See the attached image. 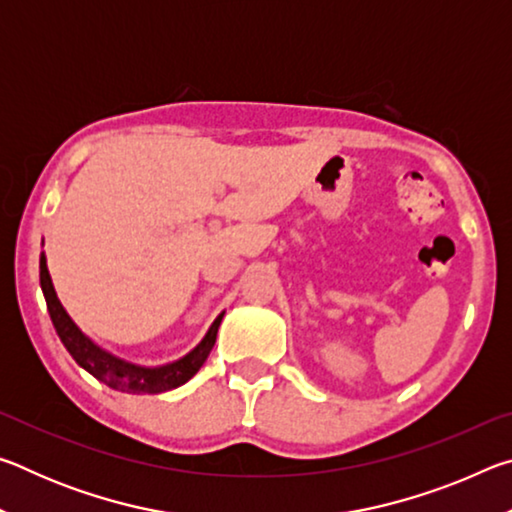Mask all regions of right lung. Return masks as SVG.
<instances>
[{
	"instance_id": "obj_1",
	"label": "right lung",
	"mask_w": 512,
	"mask_h": 512,
	"mask_svg": "<svg viewBox=\"0 0 512 512\" xmlns=\"http://www.w3.org/2000/svg\"><path fill=\"white\" fill-rule=\"evenodd\" d=\"M40 287L45 293L47 309L51 316V323H54L60 341L72 354L74 361L79 363L81 368L90 372L92 377H97L103 384L110 388H117V391L124 393H164L171 391V388L183 386L185 381L192 379L205 359L210 357L214 348L216 332H219L223 314L214 320L210 332L205 334V339L196 345V348L185 354L183 359L167 363V366L160 368H142L135 366V363H126L117 357H112L110 352L101 350L99 345H94L88 336H85L79 327L74 325V320L67 316V311L60 305V300L54 291V284H51V275L47 271V259L45 255L40 257Z\"/></svg>"
}]
</instances>
